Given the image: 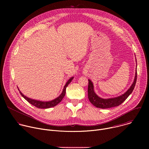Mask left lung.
Wrapping results in <instances>:
<instances>
[{"label": "left lung", "instance_id": "8db88e82", "mask_svg": "<svg viewBox=\"0 0 149 149\" xmlns=\"http://www.w3.org/2000/svg\"><path fill=\"white\" fill-rule=\"evenodd\" d=\"M136 56V55H135ZM136 64L137 61L136 59ZM137 80V65L136 68V73L135 77L133 81V84L127 90L125 93L123 94L122 95L114 97V98H102L100 97L97 95V94L94 91V85L93 82L89 79H88V97L91 102V103L94 105L95 107L97 108L101 109H109L111 107H114L118 106L121 104H122L133 92Z\"/></svg>", "mask_w": 149, "mask_h": 149}]
</instances>
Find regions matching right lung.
Listing matches in <instances>:
<instances>
[{
	"mask_svg": "<svg viewBox=\"0 0 149 149\" xmlns=\"http://www.w3.org/2000/svg\"><path fill=\"white\" fill-rule=\"evenodd\" d=\"M74 77L70 78L68 81L67 82V83L65 84V85L63 87L62 92L61 93V94H60V95H59L57 98H56L54 100H52L51 101H39V100H33L30 98H28V97L24 95L21 91L19 90V89L18 88L21 95H22L28 102H29L30 104H31L32 105H34L35 107L39 108V109H49V108H51L53 107H55V105H56L57 104H58L63 99V98L64 97L65 95V93H66V88L67 87V86H68V84L71 82V81L73 79Z\"/></svg>",
	"mask_w": 149,
	"mask_h": 149,
	"instance_id": "1",
	"label": "right lung"
}]
</instances>
